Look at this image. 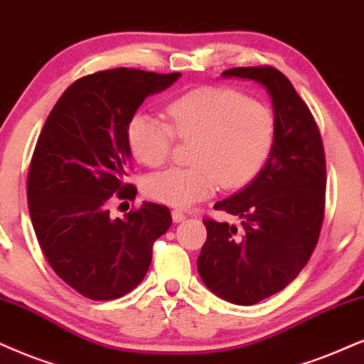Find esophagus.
I'll return each mask as SVG.
<instances>
[{"label": "esophagus", "instance_id": "1", "mask_svg": "<svg viewBox=\"0 0 364 364\" xmlns=\"http://www.w3.org/2000/svg\"><path fill=\"white\" fill-rule=\"evenodd\" d=\"M171 216H173V222H174V223L183 222V220L186 218L185 213H183V211H179V210H173V211H171Z\"/></svg>", "mask_w": 364, "mask_h": 364}]
</instances>
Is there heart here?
<instances>
[{
  "mask_svg": "<svg viewBox=\"0 0 364 364\" xmlns=\"http://www.w3.org/2000/svg\"><path fill=\"white\" fill-rule=\"evenodd\" d=\"M169 124L139 112L127 126L134 158L146 166L164 164L174 134L195 139L190 168H169L144 179V193L159 203L188 208L218 190L252 181L272 153L275 117L267 105L228 87L205 85L173 99L166 107Z\"/></svg>",
  "mask_w": 364,
  "mask_h": 364,
  "instance_id": "obj_1",
  "label": "heart"
}]
</instances>
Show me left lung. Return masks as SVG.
I'll return each instance as SVG.
<instances>
[{
    "instance_id": "1",
    "label": "left lung",
    "mask_w": 364,
    "mask_h": 364,
    "mask_svg": "<svg viewBox=\"0 0 364 364\" xmlns=\"http://www.w3.org/2000/svg\"><path fill=\"white\" fill-rule=\"evenodd\" d=\"M225 79L254 80L270 95L275 141L265 166L215 210L242 227L203 220L206 242L198 274L215 296L254 306L287 287L309 262L324 218L326 158L311 110L287 77L274 67H240Z\"/></svg>"
}]
</instances>
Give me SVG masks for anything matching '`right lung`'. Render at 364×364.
Wrapping results in <instances>:
<instances>
[{
    "mask_svg": "<svg viewBox=\"0 0 364 364\" xmlns=\"http://www.w3.org/2000/svg\"><path fill=\"white\" fill-rule=\"evenodd\" d=\"M181 73L112 68L82 77L45 122L28 171V210L41 252L63 282L94 301L131 292L144 279L153 243L171 227L166 206L144 201L112 218L109 201L134 198L127 126L146 97Z\"/></svg>",
    "mask_w": 364,
    "mask_h": 364,
    "instance_id": "obj_1",
    "label": "right lung"
}]
</instances>
